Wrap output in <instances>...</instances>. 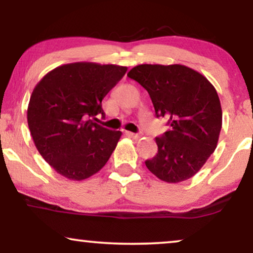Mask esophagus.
I'll return each instance as SVG.
<instances>
[{"mask_svg": "<svg viewBox=\"0 0 253 253\" xmlns=\"http://www.w3.org/2000/svg\"><path fill=\"white\" fill-rule=\"evenodd\" d=\"M126 134L131 138H133V139H138V138L140 137L139 133H133V132H126Z\"/></svg>", "mask_w": 253, "mask_h": 253, "instance_id": "obj_1", "label": "esophagus"}]
</instances>
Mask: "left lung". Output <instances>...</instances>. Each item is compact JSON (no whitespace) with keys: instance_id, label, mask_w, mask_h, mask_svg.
Listing matches in <instances>:
<instances>
[{"instance_id":"left-lung-1","label":"left lung","mask_w":253,"mask_h":253,"mask_svg":"<svg viewBox=\"0 0 253 253\" xmlns=\"http://www.w3.org/2000/svg\"><path fill=\"white\" fill-rule=\"evenodd\" d=\"M127 77L148 92L155 116L167 117L169 130L155 138L158 153L145 165L168 183L189 179L216 148L222 110L214 86L181 64H140Z\"/></svg>"}]
</instances>
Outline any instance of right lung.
<instances>
[{
	"instance_id": "right-lung-1",
	"label": "right lung",
	"mask_w": 253,
	"mask_h": 253,
	"mask_svg": "<svg viewBox=\"0 0 253 253\" xmlns=\"http://www.w3.org/2000/svg\"><path fill=\"white\" fill-rule=\"evenodd\" d=\"M126 67L77 62L55 68L34 87L27 123L36 147L58 174L82 181L109 160L122 132L93 122Z\"/></svg>"
}]
</instances>
